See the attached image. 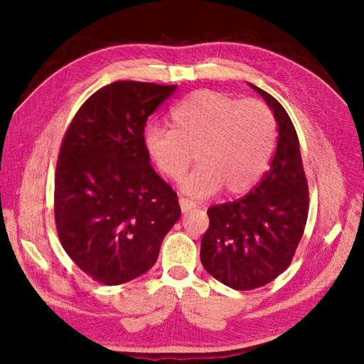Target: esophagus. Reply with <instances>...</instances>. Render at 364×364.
<instances>
[{
	"mask_svg": "<svg viewBox=\"0 0 364 364\" xmlns=\"http://www.w3.org/2000/svg\"><path fill=\"white\" fill-rule=\"evenodd\" d=\"M179 206H181V211L182 213H186V211H190V209L196 208V202H193L190 199H185V197H181V199H179Z\"/></svg>",
	"mask_w": 364,
	"mask_h": 364,
	"instance_id": "esophagus-1",
	"label": "esophagus"
}]
</instances>
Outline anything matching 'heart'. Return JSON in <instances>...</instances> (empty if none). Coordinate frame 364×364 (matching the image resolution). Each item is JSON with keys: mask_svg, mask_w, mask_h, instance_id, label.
<instances>
[{"mask_svg": "<svg viewBox=\"0 0 364 364\" xmlns=\"http://www.w3.org/2000/svg\"><path fill=\"white\" fill-rule=\"evenodd\" d=\"M170 121L171 127H146V150L171 181L182 178L196 151L199 165L182 181V190L193 197L213 196L220 188L230 196L249 191L266 168L277 138L267 105L213 90L186 95L171 109Z\"/></svg>", "mask_w": 364, "mask_h": 364, "instance_id": "obj_1", "label": "heart"}]
</instances>
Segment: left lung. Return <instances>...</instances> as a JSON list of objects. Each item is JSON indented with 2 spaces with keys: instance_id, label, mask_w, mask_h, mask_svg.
<instances>
[{
  "instance_id": "8db88e82",
  "label": "left lung",
  "mask_w": 364,
  "mask_h": 364,
  "mask_svg": "<svg viewBox=\"0 0 364 364\" xmlns=\"http://www.w3.org/2000/svg\"><path fill=\"white\" fill-rule=\"evenodd\" d=\"M278 121L270 168L245 197L208 209L200 261L217 281L234 290L262 287L290 266L304 235L310 194L299 139L289 114L266 91L250 85Z\"/></svg>"
}]
</instances>
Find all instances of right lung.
Instances as JSON below:
<instances>
[{"mask_svg":"<svg viewBox=\"0 0 364 364\" xmlns=\"http://www.w3.org/2000/svg\"><path fill=\"white\" fill-rule=\"evenodd\" d=\"M178 85L119 80L94 92L65 132L54 174L60 245L106 285L153 267L181 217L178 194L150 165L147 118Z\"/></svg>","mask_w":364,"mask_h":364,"instance_id":"right-lung-1","label":"right lung"}]
</instances>
